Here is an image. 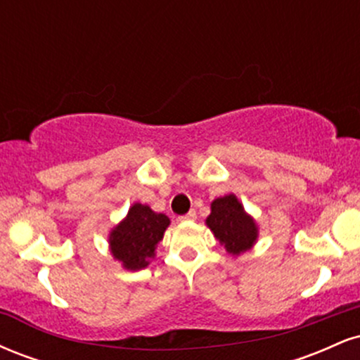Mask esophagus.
Instances as JSON below:
<instances>
[{"label":"esophagus","instance_id":"esophagus-1","mask_svg":"<svg viewBox=\"0 0 360 360\" xmlns=\"http://www.w3.org/2000/svg\"><path fill=\"white\" fill-rule=\"evenodd\" d=\"M177 220H179V221H193V220H196V212H194V210H191V212L183 214V217H179V218H177Z\"/></svg>","mask_w":360,"mask_h":360}]
</instances>
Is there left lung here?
Masks as SVG:
<instances>
[{"label":"left lung","mask_w":360,"mask_h":360,"mask_svg":"<svg viewBox=\"0 0 360 360\" xmlns=\"http://www.w3.org/2000/svg\"><path fill=\"white\" fill-rule=\"evenodd\" d=\"M217 240L225 245L230 254L238 255L249 250L257 238V226L233 194L214 200L212 214L206 218Z\"/></svg>","instance_id":"obj_1"}]
</instances>
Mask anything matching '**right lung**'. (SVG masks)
<instances>
[{"label": "right lung", "instance_id": "1", "mask_svg": "<svg viewBox=\"0 0 360 360\" xmlns=\"http://www.w3.org/2000/svg\"><path fill=\"white\" fill-rule=\"evenodd\" d=\"M169 226V218L162 213H154L147 205L135 203L128 210L127 218L110 233L111 254L123 267L139 271L148 266L154 257L157 243L162 240Z\"/></svg>", "mask_w": 360, "mask_h": 360}]
</instances>
